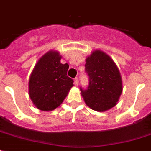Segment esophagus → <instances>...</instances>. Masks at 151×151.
<instances>
[{"mask_svg": "<svg viewBox=\"0 0 151 151\" xmlns=\"http://www.w3.org/2000/svg\"><path fill=\"white\" fill-rule=\"evenodd\" d=\"M74 85H76V86H78V84H79V81H78V78H76L75 79H74Z\"/></svg>", "mask_w": 151, "mask_h": 151, "instance_id": "34e87169", "label": "esophagus"}]
</instances>
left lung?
Wrapping results in <instances>:
<instances>
[{"mask_svg":"<svg viewBox=\"0 0 151 151\" xmlns=\"http://www.w3.org/2000/svg\"><path fill=\"white\" fill-rule=\"evenodd\" d=\"M85 66L89 85L88 89L81 88V92L86 105L98 112L117 105L123 87L119 69L114 60L103 51L94 50L86 58Z\"/></svg>","mask_w":151,"mask_h":151,"instance_id":"obj_1","label":"left lung"}]
</instances>
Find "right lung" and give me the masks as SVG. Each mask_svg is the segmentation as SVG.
Instances as JSON below:
<instances>
[{
	"label": "right lung",
	"instance_id": "add662e5",
	"mask_svg": "<svg viewBox=\"0 0 151 151\" xmlns=\"http://www.w3.org/2000/svg\"><path fill=\"white\" fill-rule=\"evenodd\" d=\"M61 58L59 52L49 51L38 59L30 73L29 96L38 110H55L73 86V81L67 76L69 65L61 63Z\"/></svg>",
	"mask_w": 151,
	"mask_h": 151
}]
</instances>
